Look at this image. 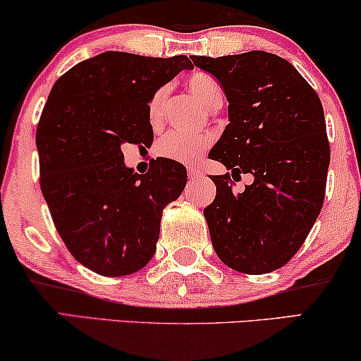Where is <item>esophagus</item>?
Masks as SVG:
<instances>
[{
	"label": "esophagus",
	"mask_w": 361,
	"mask_h": 361,
	"mask_svg": "<svg viewBox=\"0 0 361 361\" xmlns=\"http://www.w3.org/2000/svg\"><path fill=\"white\" fill-rule=\"evenodd\" d=\"M187 174H189V179H197L202 172H200L197 167H189V169H187Z\"/></svg>",
	"instance_id": "esophagus-1"
}]
</instances>
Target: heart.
I'll return each mask as SVG.
<instances>
[{"label": "heart", "mask_w": 361, "mask_h": 361, "mask_svg": "<svg viewBox=\"0 0 361 361\" xmlns=\"http://www.w3.org/2000/svg\"><path fill=\"white\" fill-rule=\"evenodd\" d=\"M187 87L192 96L197 99L200 104L212 111L215 106L224 102V92L217 79L207 73L195 71L187 78ZM171 87L167 84L157 87L154 91L147 104V118L152 126L162 123L164 114H166L167 99H169ZM214 137L210 134H185L179 130H171L157 142L159 157L167 159L180 164H190L202 156L209 147L212 146Z\"/></svg>", "instance_id": "heart-1"}]
</instances>
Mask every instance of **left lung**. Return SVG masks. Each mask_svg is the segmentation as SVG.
Returning <instances> with one entry per match:
<instances>
[{"instance_id":"left-lung-1","label":"left lung","mask_w":361,"mask_h":361,"mask_svg":"<svg viewBox=\"0 0 361 361\" xmlns=\"http://www.w3.org/2000/svg\"><path fill=\"white\" fill-rule=\"evenodd\" d=\"M192 61L221 84L231 119L209 154L232 171L210 176V240L237 272H274L303 245L324 205L330 144L320 97L287 59L265 51ZM240 173L255 182L235 195Z\"/></svg>"}]
</instances>
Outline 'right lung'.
<instances>
[{
  "label": "right lung",
  "instance_id": "add662e5",
  "mask_svg": "<svg viewBox=\"0 0 361 361\" xmlns=\"http://www.w3.org/2000/svg\"><path fill=\"white\" fill-rule=\"evenodd\" d=\"M192 68L187 56L107 51L51 89L36 129L41 192L64 245L92 272L134 274L156 252L162 210L182 194L187 171L157 157L137 174L124 166L121 146L152 144L149 99Z\"/></svg>",
  "mask_w": 361,
  "mask_h": 361
}]
</instances>
